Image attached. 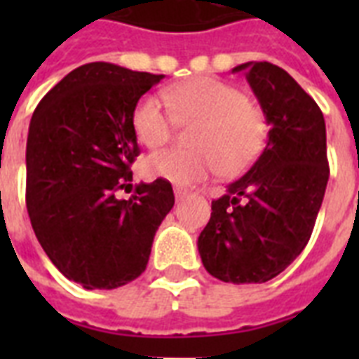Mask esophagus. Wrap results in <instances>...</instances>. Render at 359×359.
Returning <instances> with one entry per match:
<instances>
[{"mask_svg": "<svg viewBox=\"0 0 359 359\" xmlns=\"http://www.w3.org/2000/svg\"><path fill=\"white\" fill-rule=\"evenodd\" d=\"M191 191L186 190V188H180V186H175V197L179 199V201H182V199H186V197H190Z\"/></svg>", "mask_w": 359, "mask_h": 359, "instance_id": "34e87169", "label": "esophagus"}]
</instances>
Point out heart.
I'll use <instances>...</instances> for the list:
<instances>
[{
  "label": "heart",
  "mask_w": 359,
  "mask_h": 359,
  "mask_svg": "<svg viewBox=\"0 0 359 359\" xmlns=\"http://www.w3.org/2000/svg\"><path fill=\"white\" fill-rule=\"evenodd\" d=\"M177 121H197L191 130L194 149H165L152 152L143 162L149 179L191 184L216 175H236L259 154L268 126L261 108L227 81L197 76L165 91ZM132 128L141 145H165L171 137V117L154 95H145L132 111Z\"/></svg>",
  "instance_id": "heart-1"
}]
</instances>
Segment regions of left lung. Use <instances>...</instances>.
I'll return each instance as SVG.
<instances>
[{
    "instance_id": "left-lung-1",
    "label": "left lung",
    "mask_w": 359,
    "mask_h": 359,
    "mask_svg": "<svg viewBox=\"0 0 359 359\" xmlns=\"http://www.w3.org/2000/svg\"><path fill=\"white\" fill-rule=\"evenodd\" d=\"M270 124L268 143L245 175L212 201L197 248L207 272L225 283H264L311 238L328 184L326 124L294 78L268 61L238 65Z\"/></svg>"
}]
</instances>
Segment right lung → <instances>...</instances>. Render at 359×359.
<instances>
[{
	"label": "right lung",
	"mask_w": 359,
	"mask_h": 359,
	"mask_svg": "<svg viewBox=\"0 0 359 359\" xmlns=\"http://www.w3.org/2000/svg\"><path fill=\"white\" fill-rule=\"evenodd\" d=\"M163 74L111 63L81 65L33 111L25 147V205L50 261L83 289H117L145 272L152 240L173 208L171 182H141L135 104ZM130 186V184H128Z\"/></svg>",
	"instance_id": "right-lung-1"
}]
</instances>
